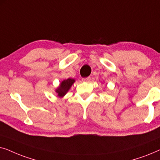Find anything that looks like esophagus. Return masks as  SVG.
I'll return each mask as SVG.
<instances>
[{"instance_id": "esophagus-1", "label": "esophagus", "mask_w": 160, "mask_h": 160, "mask_svg": "<svg viewBox=\"0 0 160 160\" xmlns=\"http://www.w3.org/2000/svg\"><path fill=\"white\" fill-rule=\"evenodd\" d=\"M91 80V77H87V78H82V81L83 82H89Z\"/></svg>"}]
</instances>
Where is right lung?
<instances>
[{"label": "right lung", "instance_id": "obj_1", "mask_svg": "<svg viewBox=\"0 0 160 160\" xmlns=\"http://www.w3.org/2000/svg\"><path fill=\"white\" fill-rule=\"evenodd\" d=\"M75 82V80L73 78H68V79L63 80L62 82L60 83V86L56 89L55 92L58 93V96L59 98H62L63 96H65L68 90L71 88L72 84Z\"/></svg>", "mask_w": 160, "mask_h": 160}]
</instances>
